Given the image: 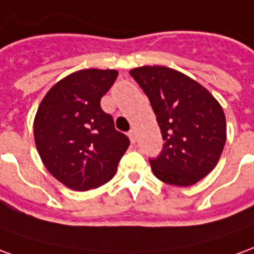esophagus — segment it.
<instances>
[{"mask_svg": "<svg viewBox=\"0 0 254 254\" xmlns=\"http://www.w3.org/2000/svg\"><path fill=\"white\" fill-rule=\"evenodd\" d=\"M128 136H130L131 142H132V143H135V141H136V134H135V131L131 130L130 132H128Z\"/></svg>", "mask_w": 254, "mask_h": 254, "instance_id": "esophagus-1", "label": "esophagus"}]
</instances>
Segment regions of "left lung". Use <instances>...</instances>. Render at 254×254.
<instances>
[{"mask_svg":"<svg viewBox=\"0 0 254 254\" xmlns=\"http://www.w3.org/2000/svg\"><path fill=\"white\" fill-rule=\"evenodd\" d=\"M156 115L163 150L149 159L157 179L174 186H191L216 167L226 143V118L208 90L167 66L131 69Z\"/></svg>","mask_w":254,"mask_h":254,"instance_id":"1","label":"left lung"}]
</instances>
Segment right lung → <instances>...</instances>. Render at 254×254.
Returning <instances> with one entry per match:
<instances>
[{
    "mask_svg": "<svg viewBox=\"0 0 254 254\" xmlns=\"http://www.w3.org/2000/svg\"><path fill=\"white\" fill-rule=\"evenodd\" d=\"M118 78L115 69H82L56 83L34 120L42 163L66 188L86 191L113 178L130 139L101 108Z\"/></svg>",
    "mask_w": 254,
    "mask_h": 254,
    "instance_id": "obj_1",
    "label": "right lung"
}]
</instances>
